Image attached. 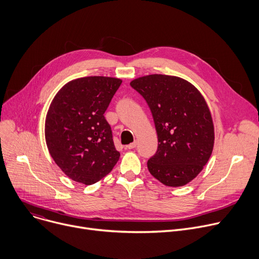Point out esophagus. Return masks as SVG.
Returning a JSON list of instances; mask_svg holds the SVG:
<instances>
[{
    "instance_id": "esophagus-1",
    "label": "esophagus",
    "mask_w": 259,
    "mask_h": 259,
    "mask_svg": "<svg viewBox=\"0 0 259 259\" xmlns=\"http://www.w3.org/2000/svg\"><path fill=\"white\" fill-rule=\"evenodd\" d=\"M136 146H137V142H136V141H135V142H133V143H132V144H130V145H128V146H127V147H126V148H127V149H129V150H131V149H134V148H135V147H136Z\"/></svg>"
}]
</instances>
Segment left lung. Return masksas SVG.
I'll return each instance as SVG.
<instances>
[{"mask_svg":"<svg viewBox=\"0 0 259 259\" xmlns=\"http://www.w3.org/2000/svg\"><path fill=\"white\" fill-rule=\"evenodd\" d=\"M130 85L148 103L158 147L148 160L151 175L162 184L183 186L207 163L214 144V128L205 99L188 81L167 75H148Z\"/></svg>","mask_w":259,"mask_h":259,"instance_id":"8db88e82","label":"left lung"}]
</instances>
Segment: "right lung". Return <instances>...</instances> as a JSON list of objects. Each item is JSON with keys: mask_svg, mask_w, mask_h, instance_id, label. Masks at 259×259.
Segmentation results:
<instances>
[{"mask_svg": "<svg viewBox=\"0 0 259 259\" xmlns=\"http://www.w3.org/2000/svg\"><path fill=\"white\" fill-rule=\"evenodd\" d=\"M122 80L92 76L66 83L52 101L45 135L52 158L72 180L91 185L119 158L104 116Z\"/></svg>", "mask_w": 259, "mask_h": 259, "instance_id": "add662e5", "label": "right lung"}]
</instances>
